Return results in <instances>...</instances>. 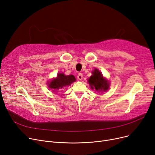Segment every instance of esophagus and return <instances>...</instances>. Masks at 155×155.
Listing matches in <instances>:
<instances>
[{"label":"esophagus","instance_id":"1","mask_svg":"<svg viewBox=\"0 0 155 155\" xmlns=\"http://www.w3.org/2000/svg\"><path fill=\"white\" fill-rule=\"evenodd\" d=\"M77 78H78V79L79 80H82V78H83V75H82V73H79L78 74V75H77Z\"/></svg>","mask_w":155,"mask_h":155}]
</instances>
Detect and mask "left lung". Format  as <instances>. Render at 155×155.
<instances>
[{"label": "left lung", "instance_id": "8db88e82", "mask_svg": "<svg viewBox=\"0 0 155 155\" xmlns=\"http://www.w3.org/2000/svg\"><path fill=\"white\" fill-rule=\"evenodd\" d=\"M88 82L92 89H95L98 92L107 91L110 85L98 69H95L92 71V75L88 78Z\"/></svg>", "mask_w": 155, "mask_h": 155}]
</instances>
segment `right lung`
I'll return each instance as SVG.
<instances>
[{
    "instance_id": "1",
    "label": "right lung",
    "mask_w": 155,
    "mask_h": 155,
    "mask_svg": "<svg viewBox=\"0 0 155 155\" xmlns=\"http://www.w3.org/2000/svg\"><path fill=\"white\" fill-rule=\"evenodd\" d=\"M75 81L76 79L73 75H65L63 73H59L56 78L53 79L50 83H48V87L52 89L53 92H56L59 89L69 86Z\"/></svg>"
}]
</instances>
